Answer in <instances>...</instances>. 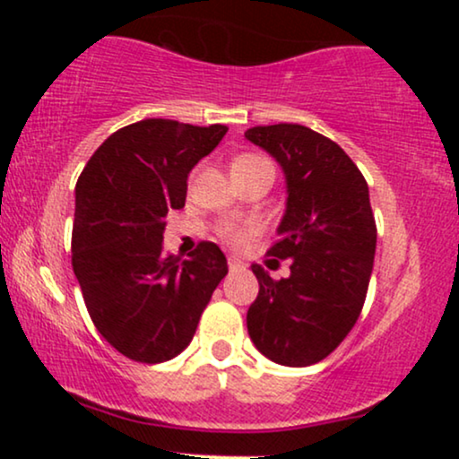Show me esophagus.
Returning <instances> with one entry per match:
<instances>
[{
	"mask_svg": "<svg viewBox=\"0 0 459 459\" xmlns=\"http://www.w3.org/2000/svg\"><path fill=\"white\" fill-rule=\"evenodd\" d=\"M244 261L241 259H235V256H229V270L230 272H239V270H244Z\"/></svg>",
	"mask_w": 459,
	"mask_h": 459,
	"instance_id": "1",
	"label": "esophagus"
}]
</instances>
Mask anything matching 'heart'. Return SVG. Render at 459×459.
Returning a JSON list of instances; mask_svg holds the SVG:
<instances>
[{
  "label": "heart",
  "instance_id": "obj_1",
  "mask_svg": "<svg viewBox=\"0 0 459 459\" xmlns=\"http://www.w3.org/2000/svg\"><path fill=\"white\" fill-rule=\"evenodd\" d=\"M263 166H272V161L267 160V157L263 155H256V152H247V155H239L237 160L233 161V172H239V170H252V168H263ZM273 168V166H272ZM220 237H222L224 241H229V244L233 246H241L246 244L247 237L255 233V226L252 224H237V222H226L220 226Z\"/></svg>",
  "mask_w": 459,
  "mask_h": 459
}]
</instances>
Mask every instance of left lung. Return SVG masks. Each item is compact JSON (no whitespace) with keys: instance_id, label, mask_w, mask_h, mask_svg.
Wrapping results in <instances>:
<instances>
[{"instance_id":"left-lung-1","label":"left lung","mask_w":459,"mask_h":459,"mask_svg":"<svg viewBox=\"0 0 459 459\" xmlns=\"http://www.w3.org/2000/svg\"><path fill=\"white\" fill-rule=\"evenodd\" d=\"M246 138L287 177V212L267 256L291 259V276L281 281L252 265L259 296L247 308V334L278 365H315L350 334L365 304L377 241L368 186L336 142L302 125L252 127Z\"/></svg>"}]
</instances>
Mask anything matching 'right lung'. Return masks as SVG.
<instances>
[{"label": "right lung", "instance_id": "1", "mask_svg": "<svg viewBox=\"0 0 459 459\" xmlns=\"http://www.w3.org/2000/svg\"><path fill=\"white\" fill-rule=\"evenodd\" d=\"M226 131L140 120L114 131L77 178L73 272L92 324L131 360L181 354L229 272L213 241H200L186 261L161 255L163 218L186 207L189 170Z\"/></svg>", "mask_w": 459, "mask_h": 459}]
</instances>
